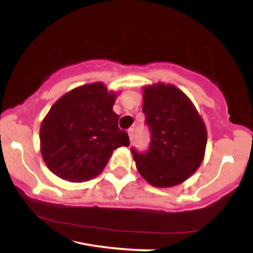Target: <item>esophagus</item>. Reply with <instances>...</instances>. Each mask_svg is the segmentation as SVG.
I'll return each instance as SVG.
<instances>
[{"mask_svg":"<svg viewBox=\"0 0 253 253\" xmlns=\"http://www.w3.org/2000/svg\"><path fill=\"white\" fill-rule=\"evenodd\" d=\"M127 132H128V136H129V140L132 141L133 139H134V128H129L128 130H127Z\"/></svg>","mask_w":253,"mask_h":253,"instance_id":"34e87169","label":"esophagus"}]
</instances>
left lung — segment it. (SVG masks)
Returning a JSON list of instances; mask_svg holds the SVG:
<instances>
[{
  "instance_id": "1",
  "label": "left lung",
  "mask_w": 253,
  "mask_h": 253,
  "mask_svg": "<svg viewBox=\"0 0 253 253\" xmlns=\"http://www.w3.org/2000/svg\"><path fill=\"white\" fill-rule=\"evenodd\" d=\"M143 98L151 141L146 152L130 149L136 169L153 187H173L202 163L207 145L205 123L187 95L172 84L145 86Z\"/></svg>"
}]
</instances>
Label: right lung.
Here are the masks:
<instances>
[{
  "instance_id": "add662e5",
  "label": "right lung",
  "mask_w": 253,
  "mask_h": 253,
  "mask_svg": "<svg viewBox=\"0 0 253 253\" xmlns=\"http://www.w3.org/2000/svg\"><path fill=\"white\" fill-rule=\"evenodd\" d=\"M117 94L103 83L85 84L66 92L51 107L40 127V151L54 175L85 182L102 172L113 151L128 146L113 106Z\"/></svg>"
}]
</instances>
